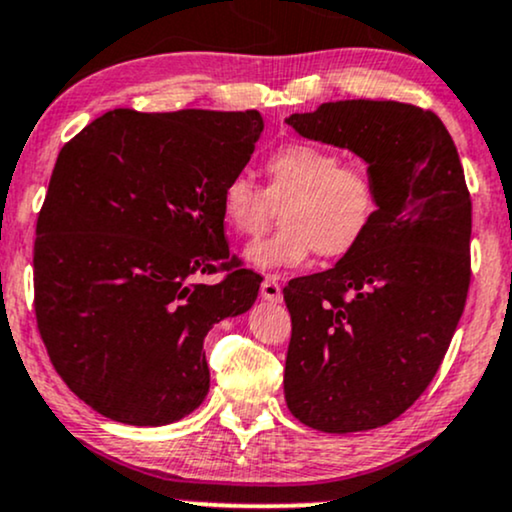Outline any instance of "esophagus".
<instances>
[{"label": "esophagus", "mask_w": 512, "mask_h": 512, "mask_svg": "<svg viewBox=\"0 0 512 512\" xmlns=\"http://www.w3.org/2000/svg\"><path fill=\"white\" fill-rule=\"evenodd\" d=\"M260 293H262L264 300H269V303H281V298H283L281 286H279V281H276V276H267V279L262 281Z\"/></svg>", "instance_id": "obj_1"}]
</instances>
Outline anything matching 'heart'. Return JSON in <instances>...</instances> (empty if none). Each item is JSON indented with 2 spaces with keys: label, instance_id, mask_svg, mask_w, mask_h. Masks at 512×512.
<instances>
[{
  "label": "heart",
  "instance_id": "1",
  "mask_svg": "<svg viewBox=\"0 0 512 512\" xmlns=\"http://www.w3.org/2000/svg\"><path fill=\"white\" fill-rule=\"evenodd\" d=\"M267 188L250 176L226 181L219 197L221 219L236 236H257L274 207L281 226L243 250L245 262L262 272L300 267L315 252L338 260L365 240L379 212V188L372 174L357 164H343L336 152L312 143L276 147L264 159Z\"/></svg>",
  "mask_w": 512,
  "mask_h": 512
}]
</instances>
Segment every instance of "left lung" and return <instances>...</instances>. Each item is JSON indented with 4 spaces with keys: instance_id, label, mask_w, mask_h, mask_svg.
<instances>
[{
    "instance_id": "obj_1",
    "label": "left lung",
    "mask_w": 512,
    "mask_h": 512,
    "mask_svg": "<svg viewBox=\"0 0 512 512\" xmlns=\"http://www.w3.org/2000/svg\"><path fill=\"white\" fill-rule=\"evenodd\" d=\"M286 123L353 152L379 188L365 240L334 269L283 288L293 322L288 410L326 434L367 432L422 396L465 310L472 200L463 164L439 116L412 104L326 102Z\"/></svg>"
}]
</instances>
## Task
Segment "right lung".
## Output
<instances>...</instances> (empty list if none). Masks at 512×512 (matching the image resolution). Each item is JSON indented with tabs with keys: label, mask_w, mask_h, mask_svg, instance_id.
Here are the masks:
<instances>
[{
	"label": "right lung",
	"mask_w": 512,
	"mask_h": 512,
	"mask_svg": "<svg viewBox=\"0 0 512 512\" xmlns=\"http://www.w3.org/2000/svg\"><path fill=\"white\" fill-rule=\"evenodd\" d=\"M262 114L114 109L61 147L35 238V317L54 369L114 422L162 427L209 391L207 331L248 312L219 197L250 162ZM230 272L219 284L196 276Z\"/></svg>",
	"instance_id": "right-lung-1"
}]
</instances>
